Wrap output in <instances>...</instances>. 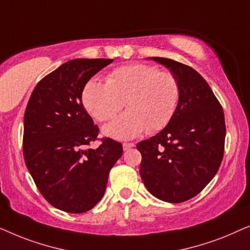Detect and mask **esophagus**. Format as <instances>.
Listing matches in <instances>:
<instances>
[{"label": "esophagus", "mask_w": 250, "mask_h": 250, "mask_svg": "<svg viewBox=\"0 0 250 250\" xmlns=\"http://www.w3.org/2000/svg\"><path fill=\"white\" fill-rule=\"evenodd\" d=\"M122 147H124V150H128L130 148H132V147H135V144H133V143H124Z\"/></svg>", "instance_id": "obj_1"}]
</instances>
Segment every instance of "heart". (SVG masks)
<instances>
[{
    "label": "heart",
    "mask_w": 250,
    "mask_h": 250,
    "mask_svg": "<svg viewBox=\"0 0 250 250\" xmlns=\"http://www.w3.org/2000/svg\"><path fill=\"white\" fill-rule=\"evenodd\" d=\"M179 98L180 86L172 73L142 63L114 69L106 83L91 78L82 93L83 107L100 122L113 119L125 102L128 111L103 129L106 136L120 140L163 129L174 115Z\"/></svg>",
    "instance_id": "1"
}]
</instances>
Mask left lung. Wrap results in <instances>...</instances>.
<instances>
[{
	"instance_id": "1",
	"label": "left lung",
	"mask_w": 250,
	"mask_h": 250,
	"mask_svg": "<svg viewBox=\"0 0 250 250\" xmlns=\"http://www.w3.org/2000/svg\"><path fill=\"white\" fill-rule=\"evenodd\" d=\"M150 59L170 69L180 98L167 126L137 144L139 173L156 198L182 203L198 195L219 170L226 139L223 108L196 70L171 59Z\"/></svg>"
}]
</instances>
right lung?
Masks as SVG:
<instances>
[{
	"mask_svg": "<svg viewBox=\"0 0 250 250\" xmlns=\"http://www.w3.org/2000/svg\"><path fill=\"white\" fill-rule=\"evenodd\" d=\"M113 62L76 59L63 63L37 83L23 118V157L38 190L55 208L85 213L104 196L110 170L122 156V145L103 138L83 108L86 83Z\"/></svg>",
	"mask_w": 250,
	"mask_h": 250,
	"instance_id": "right-lung-1",
	"label": "right lung"
}]
</instances>
